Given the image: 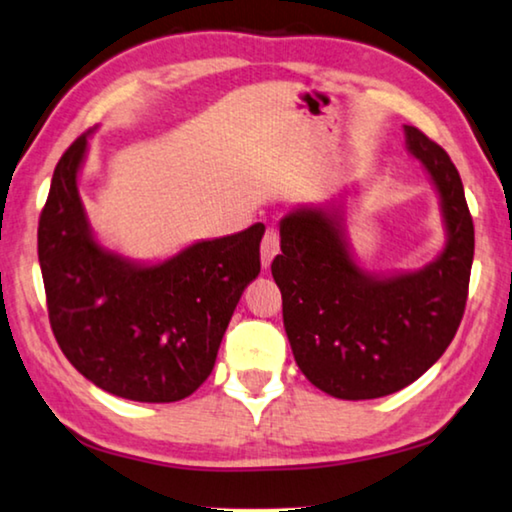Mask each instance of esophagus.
Listing matches in <instances>:
<instances>
[{
    "instance_id": "obj_1",
    "label": "esophagus",
    "mask_w": 512,
    "mask_h": 512,
    "mask_svg": "<svg viewBox=\"0 0 512 512\" xmlns=\"http://www.w3.org/2000/svg\"><path fill=\"white\" fill-rule=\"evenodd\" d=\"M280 253V239H278V232L276 229H266L264 239H262V246H259V257H262V266L271 264V259Z\"/></svg>"
}]
</instances>
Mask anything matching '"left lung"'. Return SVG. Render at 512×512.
I'll use <instances>...</instances> for the list:
<instances>
[{"mask_svg": "<svg viewBox=\"0 0 512 512\" xmlns=\"http://www.w3.org/2000/svg\"><path fill=\"white\" fill-rule=\"evenodd\" d=\"M406 150L438 194L445 243L420 269L376 273L359 262L343 199L306 204L280 218L271 273L301 373L336 399H378L431 369L462 322L473 264V220L448 153L403 125Z\"/></svg>", "mask_w": 512, "mask_h": 512, "instance_id": "obj_1", "label": "left lung"}]
</instances>
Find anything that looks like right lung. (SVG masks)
<instances>
[{"instance_id": "1", "label": "right lung", "mask_w": 512, "mask_h": 512, "mask_svg": "<svg viewBox=\"0 0 512 512\" xmlns=\"http://www.w3.org/2000/svg\"><path fill=\"white\" fill-rule=\"evenodd\" d=\"M92 134L57 162L39 220L50 327L71 366L104 392L181 401L211 376L234 308L259 273L264 225L194 241L164 259L104 246L78 192Z\"/></svg>"}]
</instances>
